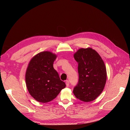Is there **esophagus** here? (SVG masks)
<instances>
[{
    "mask_svg": "<svg viewBox=\"0 0 130 130\" xmlns=\"http://www.w3.org/2000/svg\"><path fill=\"white\" fill-rule=\"evenodd\" d=\"M69 85H70V82L69 80H66V85L67 87H69Z\"/></svg>",
    "mask_w": 130,
    "mask_h": 130,
    "instance_id": "34e87169",
    "label": "esophagus"
}]
</instances>
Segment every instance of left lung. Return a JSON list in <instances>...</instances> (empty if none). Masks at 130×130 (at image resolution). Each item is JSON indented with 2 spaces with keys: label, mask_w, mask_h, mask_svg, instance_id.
<instances>
[{
  "label": "left lung",
  "mask_w": 130,
  "mask_h": 130,
  "mask_svg": "<svg viewBox=\"0 0 130 130\" xmlns=\"http://www.w3.org/2000/svg\"><path fill=\"white\" fill-rule=\"evenodd\" d=\"M74 57L78 63L79 80L73 93L82 101H93L101 94L106 84L105 64L99 53L91 47L79 48Z\"/></svg>",
  "instance_id": "left-lung-1"
}]
</instances>
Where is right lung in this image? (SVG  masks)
Returning <instances> with one entry per match:
<instances>
[{"instance_id": "right-lung-1", "label": "right lung", "mask_w": 130, "mask_h": 130, "mask_svg": "<svg viewBox=\"0 0 130 130\" xmlns=\"http://www.w3.org/2000/svg\"><path fill=\"white\" fill-rule=\"evenodd\" d=\"M57 55L52 52H40L32 57L27 68L25 80L27 90L40 103L52 101L66 86L53 67Z\"/></svg>"}]
</instances>
